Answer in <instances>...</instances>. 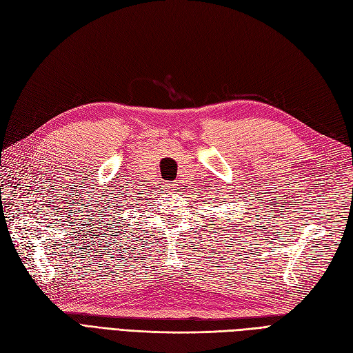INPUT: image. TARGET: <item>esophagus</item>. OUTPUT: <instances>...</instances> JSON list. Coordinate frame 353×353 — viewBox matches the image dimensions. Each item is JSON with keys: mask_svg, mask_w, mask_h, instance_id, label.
Masks as SVG:
<instances>
[{"mask_svg": "<svg viewBox=\"0 0 353 353\" xmlns=\"http://www.w3.org/2000/svg\"><path fill=\"white\" fill-rule=\"evenodd\" d=\"M171 188H174V185H170V189H171Z\"/></svg>", "mask_w": 353, "mask_h": 353, "instance_id": "obj_1", "label": "esophagus"}]
</instances>
